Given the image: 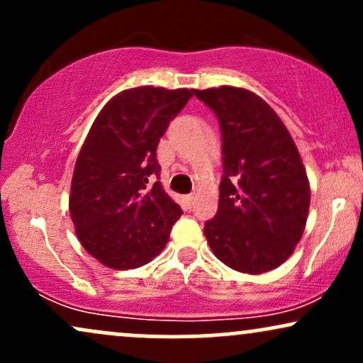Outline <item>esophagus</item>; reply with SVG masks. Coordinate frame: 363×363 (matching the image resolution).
Here are the masks:
<instances>
[{"label": "esophagus", "mask_w": 363, "mask_h": 363, "mask_svg": "<svg viewBox=\"0 0 363 363\" xmlns=\"http://www.w3.org/2000/svg\"><path fill=\"white\" fill-rule=\"evenodd\" d=\"M184 199H186V203H187V205L191 206V205H193V203H194V194H187Z\"/></svg>", "instance_id": "34e87169"}]
</instances>
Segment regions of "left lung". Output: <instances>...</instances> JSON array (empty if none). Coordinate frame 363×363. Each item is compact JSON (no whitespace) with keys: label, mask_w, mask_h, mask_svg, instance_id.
<instances>
[{"label":"left lung","mask_w":363,"mask_h":363,"mask_svg":"<svg viewBox=\"0 0 363 363\" xmlns=\"http://www.w3.org/2000/svg\"><path fill=\"white\" fill-rule=\"evenodd\" d=\"M218 118L223 176L205 223L211 251L240 273L278 268L306 228L311 187L289 129L259 95L237 86L193 90Z\"/></svg>","instance_id":"obj_1"}]
</instances>
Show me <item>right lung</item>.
Listing matches in <instances>:
<instances>
[{
    "instance_id": "1",
    "label": "right lung",
    "mask_w": 363,
    "mask_h": 363,
    "mask_svg": "<svg viewBox=\"0 0 363 363\" xmlns=\"http://www.w3.org/2000/svg\"><path fill=\"white\" fill-rule=\"evenodd\" d=\"M193 90L136 86L104 106L74 164L69 215L85 251L112 269L162 252L181 206L160 181L157 147Z\"/></svg>"
}]
</instances>
